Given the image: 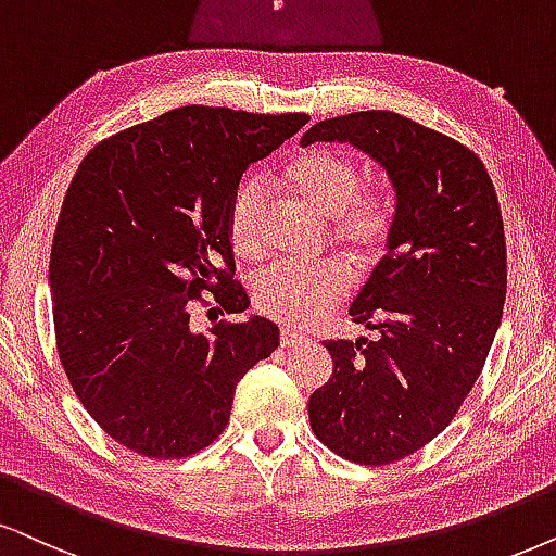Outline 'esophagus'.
Masks as SVG:
<instances>
[{"label":"esophagus","instance_id":"obj_1","mask_svg":"<svg viewBox=\"0 0 556 556\" xmlns=\"http://www.w3.org/2000/svg\"><path fill=\"white\" fill-rule=\"evenodd\" d=\"M305 341H307L305 336L298 333V330H292V328H282V333H279V343H282L285 349H298Z\"/></svg>","mask_w":556,"mask_h":556}]
</instances>
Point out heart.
Here are the masks:
<instances>
[{
	"mask_svg": "<svg viewBox=\"0 0 556 556\" xmlns=\"http://www.w3.org/2000/svg\"><path fill=\"white\" fill-rule=\"evenodd\" d=\"M285 187L305 202L315 215L328 220V236L354 262L367 264L382 254L390 241L395 210L377 189L359 192V166L341 153L313 149L287 164ZM264 189L258 181H243L228 207V241L243 258L262 249ZM346 294V277L339 266H269L256 277V307L285 326L302 328Z\"/></svg>",
	"mask_w": 556,
	"mask_h": 556,
	"instance_id": "heart-1",
	"label": "heart"
}]
</instances>
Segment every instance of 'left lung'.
<instances>
[{
	"label": "left lung",
	"mask_w": 556,
	"mask_h": 556,
	"mask_svg": "<svg viewBox=\"0 0 556 556\" xmlns=\"http://www.w3.org/2000/svg\"><path fill=\"white\" fill-rule=\"evenodd\" d=\"M315 140L382 166L395 220L349 307L375 339L323 343L333 375L307 400L311 428L343 459L390 465L452 424L488 359L508 285L501 205L472 151L397 112L320 121L300 143Z\"/></svg>",
	"instance_id": "obj_1"
}]
</instances>
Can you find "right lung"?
<instances>
[{
    "label": "right lung",
    "mask_w": 556,
    "mask_h": 556,
    "mask_svg": "<svg viewBox=\"0 0 556 556\" xmlns=\"http://www.w3.org/2000/svg\"><path fill=\"white\" fill-rule=\"evenodd\" d=\"M307 121L189 104L102 140L79 164L48 266L55 346L117 444L153 459L210 446L238 379L279 346V328L258 315L200 333L189 305L210 290L226 313L249 307L230 282V200L245 168Z\"/></svg>",
    "instance_id": "add662e5"
}]
</instances>
